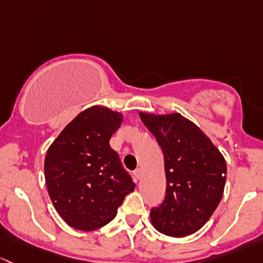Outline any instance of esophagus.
I'll return each instance as SVG.
<instances>
[{
    "label": "esophagus",
    "instance_id": "obj_1",
    "mask_svg": "<svg viewBox=\"0 0 263 263\" xmlns=\"http://www.w3.org/2000/svg\"><path fill=\"white\" fill-rule=\"evenodd\" d=\"M140 177H142V171H140V168L135 170V171H134V180L138 181Z\"/></svg>",
    "mask_w": 263,
    "mask_h": 263
}]
</instances>
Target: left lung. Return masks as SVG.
Listing matches in <instances>:
<instances>
[{
	"instance_id": "obj_1",
	"label": "left lung",
	"mask_w": 263,
	"mask_h": 263,
	"mask_svg": "<svg viewBox=\"0 0 263 263\" xmlns=\"http://www.w3.org/2000/svg\"><path fill=\"white\" fill-rule=\"evenodd\" d=\"M164 156L166 197L151 210L154 228L170 237L194 234L223 197L227 163L206 134L178 112H139Z\"/></svg>"
}]
</instances>
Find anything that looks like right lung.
<instances>
[{
	"instance_id": "obj_1",
	"label": "right lung",
	"mask_w": 263,
	"mask_h": 263,
	"mask_svg": "<svg viewBox=\"0 0 263 263\" xmlns=\"http://www.w3.org/2000/svg\"><path fill=\"white\" fill-rule=\"evenodd\" d=\"M121 121L123 114L95 105L78 114L47 152L48 194L72 228L85 232L102 228L134 191L130 175L110 147V138Z\"/></svg>"
}]
</instances>
